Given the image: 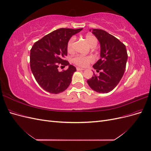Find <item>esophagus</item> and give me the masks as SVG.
<instances>
[{
    "label": "esophagus",
    "mask_w": 151,
    "mask_h": 151,
    "mask_svg": "<svg viewBox=\"0 0 151 151\" xmlns=\"http://www.w3.org/2000/svg\"><path fill=\"white\" fill-rule=\"evenodd\" d=\"M76 69H77V70H84V68H81V67H77Z\"/></svg>",
    "instance_id": "34e87169"
}]
</instances>
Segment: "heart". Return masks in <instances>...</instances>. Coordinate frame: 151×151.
I'll list each match as a JSON object with an SVG mask.
<instances>
[{"label": "heart", "instance_id": "1", "mask_svg": "<svg viewBox=\"0 0 151 151\" xmlns=\"http://www.w3.org/2000/svg\"><path fill=\"white\" fill-rule=\"evenodd\" d=\"M85 39L86 42H88V45L91 48H94L98 44V40L95 36L91 34H87L85 36ZM75 37H71L69 40L68 41L67 45V52L69 53H73L74 52V42H75ZM94 61V58L93 56H83L78 55L72 58V62L77 65V66L84 67L88 66L90 63H93Z\"/></svg>", "mask_w": 151, "mask_h": 151}]
</instances>
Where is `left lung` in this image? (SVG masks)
<instances>
[{"mask_svg": "<svg viewBox=\"0 0 151 151\" xmlns=\"http://www.w3.org/2000/svg\"><path fill=\"white\" fill-rule=\"evenodd\" d=\"M90 31H91L90 29ZM101 45V58L93 65L99 75L87 81L90 88L99 93L111 91L119 83L126 68L128 55L125 45L102 29H93Z\"/></svg>", "mask_w": 151, "mask_h": 151, "instance_id": "8db88e82", "label": "left lung"}]
</instances>
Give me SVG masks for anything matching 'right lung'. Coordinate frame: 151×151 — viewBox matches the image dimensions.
Segmentation results:
<instances>
[{
  "label": "right lung",
  "mask_w": 151,
  "mask_h": 151,
  "mask_svg": "<svg viewBox=\"0 0 151 151\" xmlns=\"http://www.w3.org/2000/svg\"><path fill=\"white\" fill-rule=\"evenodd\" d=\"M83 28H60L53 31L35 43L30 50V67L36 82L47 92L58 94L69 86L76 68L64 60L67 45L73 35ZM60 65H69L59 72ZM62 67V66H61Z\"/></svg>",
  "instance_id": "1"
}]
</instances>
